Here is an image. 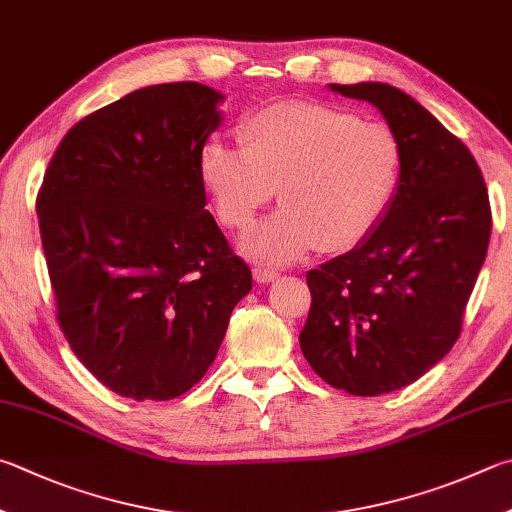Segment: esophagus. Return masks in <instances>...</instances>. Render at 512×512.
<instances>
[{"mask_svg":"<svg viewBox=\"0 0 512 512\" xmlns=\"http://www.w3.org/2000/svg\"><path fill=\"white\" fill-rule=\"evenodd\" d=\"M253 277L259 284H268V282H275L277 277H280V273L273 271V268H268V266H255Z\"/></svg>","mask_w":512,"mask_h":512,"instance_id":"obj_1","label":"esophagus"}]
</instances>
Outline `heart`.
<instances>
[{"label":"heart","instance_id":"1","mask_svg":"<svg viewBox=\"0 0 512 512\" xmlns=\"http://www.w3.org/2000/svg\"><path fill=\"white\" fill-rule=\"evenodd\" d=\"M241 150L203 145L199 174L219 221L246 230L273 199L282 208L241 239L266 264H288L318 244L340 250L374 228L392 201L403 150L392 127L322 102H277L239 125Z\"/></svg>","mask_w":512,"mask_h":512}]
</instances>
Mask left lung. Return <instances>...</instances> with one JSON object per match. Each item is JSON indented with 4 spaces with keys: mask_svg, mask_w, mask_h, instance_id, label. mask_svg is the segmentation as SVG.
Masks as SVG:
<instances>
[{
    "mask_svg": "<svg viewBox=\"0 0 512 512\" xmlns=\"http://www.w3.org/2000/svg\"><path fill=\"white\" fill-rule=\"evenodd\" d=\"M329 89L374 105L403 163L374 228L306 273L300 347L331 387L380 396L414 383L457 342L488 253L490 201L475 156L421 102L385 82Z\"/></svg>",
    "mask_w": 512,
    "mask_h": 512,
    "instance_id": "1",
    "label": "left lung"
}]
</instances>
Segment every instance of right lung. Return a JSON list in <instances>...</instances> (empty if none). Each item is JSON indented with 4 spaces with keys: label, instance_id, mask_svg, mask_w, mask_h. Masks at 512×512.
<instances>
[{
    "label": "right lung",
    "instance_id": "add662e5",
    "mask_svg": "<svg viewBox=\"0 0 512 512\" xmlns=\"http://www.w3.org/2000/svg\"><path fill=\"white\" fill-rule=\"evenodd\" d=\"M221 102L199 82L136 89L69 129L37 194L64 338L102 385L134 401L197 385L253 288L199 174Z\"/></svg>",
    "mask_w": 512,
    "mask_h": 512
}]
</instances>
